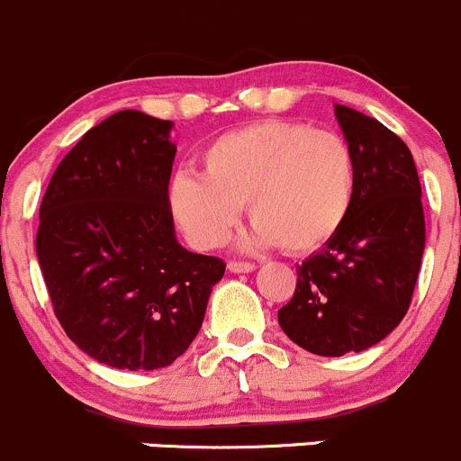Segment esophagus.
Returning a JSON list of instances; mask_svg holds the SVG:
<instances>
[{
    "label": "esophagus",
    "mask_w": 461,
    "mask_h": 461,
    "mask_svg": "<svg viewBox=\"0 0 461 461\" xmlns=\"http://www.w3.org/2000/svg\"><path fill=\"white\" fill-rule=\"evenodd\" d=\"M227 269H230V272H234V274L254 272V269H257V265L248 263V260H230V263H227Z\"/></svg>",
    "instance_id": "34e87169"
}]
</instances>
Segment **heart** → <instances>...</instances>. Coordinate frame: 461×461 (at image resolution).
I'll return each instance as SVG.
<instances>
[{"label": "heart", "instance_id": "b5f03b06", "mask_svg": "<svg viewBox=\"0 0 461 461\" xmlns=\"http://www.w3.org/2000/svg\"><path fill=\"white\" fill-rule=\"evenodd\" d=\"M357 192V160L343 136L303 122L263 120L213 138L201 174L178 171L169 185L176 222L201 249L230 239L248 207L249 248L281 245L305 254L328 243Z\"/></svg>", "mask_w": 461, "mask_h": 461}]
</instances>
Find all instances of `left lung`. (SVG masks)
Wrapping results in <instances>:
<instances>
[{"mask_svg": "<svg viewBox=\"0 0 461 461\" xmlns=\"http://www.w3.org/2000/svg\"><path fill=\"white\" fill-rule=\"evenodd\" d=\"M357 160L346 221L296 267V290L278 325L321 357L361 352L388 337L411 308L426 245L421 185L411 149L379 120L337 104Z\"/></svg>", "mask_w": 461, "mask_h": 461, "instance_id": "8db88e82", "label": "left lung"}]
</instances>
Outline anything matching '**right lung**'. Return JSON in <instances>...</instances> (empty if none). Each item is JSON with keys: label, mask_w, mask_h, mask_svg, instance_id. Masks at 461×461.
<instances>
[{"label": "right lung", "mask_w": 461, "mask_h": 461, "mask_svg": "<svg viewBox=\"0 0 461 461\" xmlns=\"http://www.w3.org/2000/svg\"><path fill=\"white\" fill-rule=\"evenodd\" d=\"M169 120L124 109L64 156L40 204L37 260L73 343L118 370L174 364L225 263L176 240Z\"/></svg>", "instance_id": "add662e5"}]
</instances>
